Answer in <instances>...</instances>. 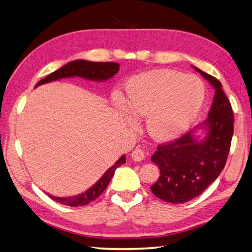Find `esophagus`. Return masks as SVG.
<instances>
[{"label": "esophagus", "instance_id": "1", "mask_svg": "<svg viewBox=\"0 0 252 252\" xmlns=\"http://www.w3.org/2000/svg\"><path fill=\"white\" fill-rule=\"evenodd\" d=\"M131 158L135 162H141V161H143V159H144L145 155H144L143 151H142L141 149H135L133 152L131 153Z\"/></svg>", "mask_w": 252, "mask_h": 252}]
</instances>
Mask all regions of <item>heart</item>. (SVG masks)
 <instances>
[{
	"mask_svg": "<svg viewBox=\"0 0 252 252\" xmlns=\"http://www.w3.org/2000/svg\"><path fill=\"white\" fill-rule=\"evenodd\" d=\"M204 98V84L197 76L155 69L131 77L126 82L125 101L117 97L114 106L135 120L145 119L151 138L166 142L178 138L193 125ZM129 121L134 126V121Z\"/></svg>",
	"mask_w": 252,
	"mask_h": 252,
	"instance_id": "b5f03b06",
	"label": "heart"
}]
</instances>
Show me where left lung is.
Listing matches in <instances>:
<instances>
[{"instance_id":"8db88e82","label":"left lung","mask_w":252,"mask_h":252,"mask_svg":"<svg viewBox=\"0 0 252 252\" xmlns=\"http://www.w3.org/2000/svg\"><path fill=\"white\" fill-rule=\"evenodd\" d=\"M191 67L215 89L208 117L181 139L159 145L151 158L161 174L151 190L159 199L172 204L197 197L216 180L225 167L234 134V114L220 81Z\"/></svg>"}]
</instances>
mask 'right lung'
Wrapping results in <instances>:
<instances>
[{"label": "right lung", "mask_w": 252, "mask_h": 252, "mask_svg": "<svg viewBox=\"0 0 252 252\" xmlns=\"http://www.w3.org/2000/svg\"><path fill=\"white\" fill-rule=\"evenodd\" d=\"M120 65L117 63H95V62H89L84 61V59H76L74 62H70L66 63L65 66L59 68L56 71H54L47 76L46 78L38 81V84L35 86L38 87L40 85L48 84L55 80H59L63 78H72V77H80L87 80L93 81H107L111 79L112 77L119 71ZM126 163V155L123 154L122 157L118 158V161L113 164L111 167L104 172L103 175L99 178V180L94 183V184L89 187L88 189L85 190L84 193L68 196V197H57L52 194H47L50 198L55 202L61 203L63 205L71 206V207H77V206H85L93 202L95 198H98L100 195L103 193V190L107 189L109 182L114 174V171L117 170L119 166Z\"/></svg>", "instance_id": "obj_1"}]
</instances>
